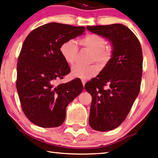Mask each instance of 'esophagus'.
<instances>
[{
  "instance_id": "obj_1",
  "label": "esophagus",
  "mask_w": 158,
  "mask_h": 158,
  "mask_svg": "<svg viewBox=\"0 0 158 158\" xmlns=\"http://www.w3.org/2000/svg\"><path fill=\"white\" fill-rule=\"evenodd\" d=\"M85 83H86V81H85V80H82V83H83V86L85 85Z\"/></svg>"
}]
</instances>
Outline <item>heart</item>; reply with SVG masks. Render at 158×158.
Wrapping results in <instances>:
<instances>
[{"instance_id": "b5f03b06", "label": "heart", "mask_w": 158, "mask_h": 158, "mask_svg": "<svg viewBox=\"0 0 158 158\" xmlns=\"http://www.w3.org/2000/svg\"><path fill=\"white\" fill-rule=\"evenodd\" d=\"M80 44L85 49L91 52L90 62H96L101 68L106 65L113 56V45L106 44V39L99 34H88L80 40ZM60 50L67 63L70 65L74 64L79 51L75 40L65 41L61 44ZM98 72V67L94 64L88 67L75 65L72 68L71 75L73 77L87 80L95 76Z\"/></svg>"}]
</instances>
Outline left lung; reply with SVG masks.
<instances>
[{"label": "left lung", "instance_id": "left-lung-1", "mask_svg": "<svg viewBox=\"0 0 158 158\" xmlns=\"http://www.w3.org/2000/svg\"><path fill=\"white\" fill-rule=\"evenodd\" d=\"M93 33L109 39L111 59L85 89L92 96L89 124L100 131L116 128L125 120L139 94L142 75V50L137 36L120 23L88 26Z\"/></svg>", "mask_w": 158, "mask_h": 158}]
</instances>
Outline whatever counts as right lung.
Returning <instances> with one entry per match:
<instances>
[{"label":"right lung","mask_w":158,"mask_h":158,"mask_svg":"<svg viewBox=\"0 0 158 158\" xmlns=\"http://www.w3.org/2000/svg\"><path fill=\"white\" fill-rule=\"evenodd\" d=\"M85 30L53 22L36 28L25 39L17 62L16 88L22 111L33 124L44 128L60 126L67 106L83 91L79 78L55 83L70 72L60 46Z\"/></svg>","instance_id":"right-lung-1"}]
</instances>
